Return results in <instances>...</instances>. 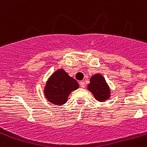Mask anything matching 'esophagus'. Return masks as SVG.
Returning <instances> with one entry per match:
<instances>
[{
	"instance_id": "34e87169",
	"label": "esophagus",
	"mask_w": 147,
	"mask_h": 147,
	"mask_svg": "<svg viewBox=\"0 0 147 147\" xmlns=\"http://www.w3.org/2000/svg\"><path fill=\"white\" fill-rule=\"evenodd\" d=\"M80 87H81V88H85V82L80 81Z\"/></svg>"
}]
</instances>
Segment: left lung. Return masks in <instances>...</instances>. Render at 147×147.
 I'll list each match as a JSON object with an SVG mask.
<instances>
[{
  "label": "left lung",
  "instance_id": "8db88e82",
  "mask_svg": "<svg viewBox=\"0 0 147 147\" xmlns=\"http://www.w3.org/2000/svg\"><path fill=\"white\" fill-rule=\"evenodd\" d=\"M90 83L88 85L90 91L93 93L97 101L104 102L110 97V90L105 78L101 74H95L90 78Z\"/></svg>",
  "mask_w": 147,
  "mask_h": 147
}]
</instances>
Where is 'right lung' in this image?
I'll return each instance as SVG.
<instances>
[{
  "instance_id": "right-lung-1",
  "label": "right lung",
  "mask_w": 147,
  "mask_h": 147,
  "mask_svg": "<svg viewBox=\"0 0 147 147\" xmlns=\"http://www.w3.org/2000/svg\"><path fill=\"white\" fill-rule=\"evenodd\" d=\"M78 88L77 82L70 77L64 70L59 69L49 78L44 90L49 102L56 105H62L66 103L70 93Z\"/></svg>"
}]
</instances>
